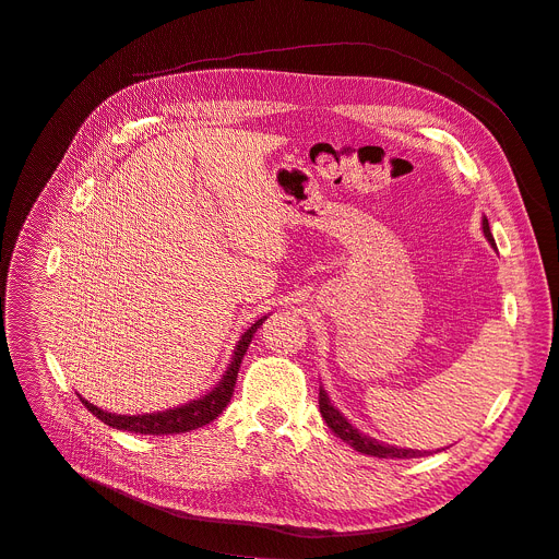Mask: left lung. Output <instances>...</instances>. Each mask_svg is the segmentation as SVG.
<instances>
[{"mask_svg": "<svg viewBox=\"0 0 559 559\" xmlns=\"http://www.w3.org/2000/svg\"><path fill=\"white\" fill-rule=\"evenodd\" d=\"M483 231H485V238L489 241L491 248H496V241H493V234L489 229V221L483 216ZM318 407H321V414L328 423V428L338 437L343 439L348 445H353L357 453H364V455H373V457H382V460H412V457H428L432 455V450H414V448H397V445H389V443H382L373 437H368L364 432H359L353 423H348V418H345L328 397V393L323 391L321 386V393H318ZM443 450V448H441ZM441 450H435V453H441Z\"/></svg>", "mask_w": 559, "mask_h": 559, "instance_id": "obj_1", "label": "left lung"}]
</instances>
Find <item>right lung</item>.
I'll list each match as a JSON object with an SVG mask.
<instances>
[{"label":"right lung","mask_w":559,"mask_h":559,"mask_svg":"<svg viewBox=\"0 0 559 559\" xmlns=\"http://www.w3.org/2000/svg\"><path fill=\"white\" fill-rule=\"evenodd\" d=\"M269 316L259 318L254 321L243 334L238 338L231 361L225 370V376L221 378V382L211 389L209 393H204L198 401H191L186 405L166 409V412H154V414H136V416H127V414H111L106 409L95 407L93 403H88L86 397H82L84 407L97 416L102 423L109 425V428L116 430H127V432H136V435H179V432H191L202 428V425L211 423L216 416L223 414V409L229 405L231 401V393H234V384H236V376H238V368H241L243 355L250 348V341L254 336V332L261 328V323L265 321Z\"/></svg>","instance_id":"obj_1"}]
</instances>
